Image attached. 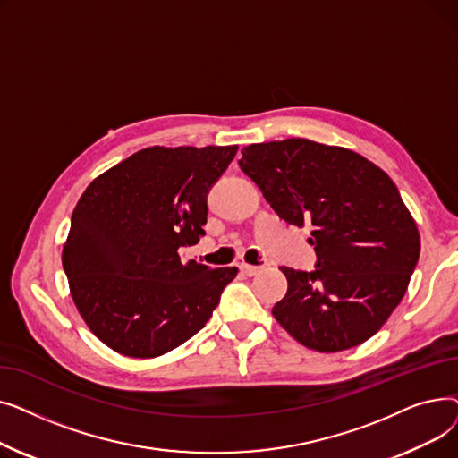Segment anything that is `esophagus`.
Instances as JSON below:
<instances>
[{"label":"esophagus","instance_id":"34e87169","mask_svg":"<svg viewBox=\"0 0 458 458\" xmlns=\"http://www.w3.org/2000/svg\"><path fill=\"white\" fill-rule=\"evenodd\" d=\"M239 271H242V273L247 275V276H254V275L259 273V267L249 266V263H242V266H239Z\"/></svg>","mask_w":458,"mask_h":458}]
</instances>
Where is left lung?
<instances>
[{
  "instance_id": "obj_1",
  "label": "left lung",
  "mask_w": 458,
  "mask_h": 458,
  "mask_svg": "<svg viewBox=\"0 0 458 458\" xmlns=\"http://www.w3.org/2000/svg\"><path fill=\"white\" fill-rule=\"evenodd\" d=\"M242 171L285 223L311 226L318 269L280 267L273 316L308 349L338 352L388 321L420 258V232L392 178L352 150L308 139L249 144Z\"/></svg>"
}]
</instances>
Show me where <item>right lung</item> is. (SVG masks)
Segmentation results:
<instances>
[{"label":"right lung","mask_w":458,"mask_h":458,"mask_svg":"<svg viewBox=\"0 0 458 458\" xmlns=\"http://www.w3.org/2000/svg\"><path fill=\"white\" fill-rule=\"evenodd\" d=\"M237 147H150L94 178L80 197L63 267L90 332L130 358H156L195 335L237 267L182 263L200 242L206 197Z\"/></svg>","instance_id":"1"}]
</instances>
